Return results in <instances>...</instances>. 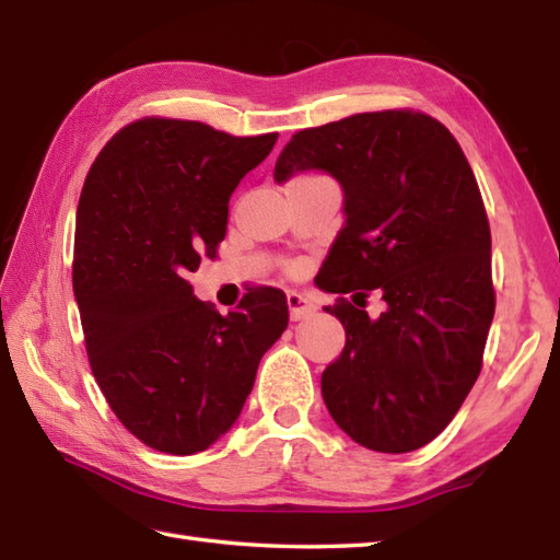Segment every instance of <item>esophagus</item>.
Masks as SVG:
<instances>
[{
	"instance_id": "obj_1",
	"label": "esophagus",
	"mask_w": 560,
	"mask_h": 560,
	"mask_svg": "<svg viewBox=\"0 0 560 560\" xmlns=\"http://www.w3.org/2000/svg\"><path fill=\"white\" fill-rule=\"evenodd\" d=\"M287 303H289V315L293 323H299V319H305L307 315H313L317 311V305L311 299H305L303 293H295V291L287 295Z\"/></svg>"
}]
</instances>
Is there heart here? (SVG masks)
I'll use <instances>...</instances> for the list:
<instances>
[{"instance_id": "heart-1", "label": "heart", "mask_w": 560, "mask_h": 560, "mask_svg": "<svg viewBox=\"0 0 560 560\" xmlns=\"http://www.w3.org/2000/svg\"><path fill=\"white\" fill-rule=\"evenodd\" d=\"M305 177H313V175H303V177H295V180H305Z\"/></svg>"}]
</instances>
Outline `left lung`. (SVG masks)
Masks as SVG:
<instances>
[{"mask_svg":"<svg viewBox=\"0 0 560 560\" xmlns=\"http://www.w3.org/2000/svg\"><path fill=\"white\" fill-rule=\"evenodd\" d=\"M303 171L335 177L347 217L315 279L354 301L325 307L347 329L341 355L323 373L327 409L368 450H419L477 383L495 313L477 177L450 129L413 110L301 129L273 180ZM368 290L384 293L380 318L362 311Z\"/></svg>","mask_w":560,"mask_h":560,"instance_id":"8db88e82","label":"left lung"}]
</instances>
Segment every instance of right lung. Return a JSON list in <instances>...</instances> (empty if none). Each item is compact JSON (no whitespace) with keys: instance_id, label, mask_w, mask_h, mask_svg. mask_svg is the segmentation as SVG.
Listing matches in <instances>:
<instances>
[{"instance_id":"add662e5","label":"right lung","mask_w":560,"mask_h":560,"mask_svg":"<svg viewBox=\"0 0 560 560\" xmlns=\"http://www.w3.org/2000/svg\"><path fill=\"white\" fill-rule=\"evenodd\" d=\"M277 137L144 117L83 183L71 277L89 363L117 419L159 452L195 455L229 433L289 325L279 289H253L221 315L187 281L217 257L233 189Z\"/></svg>"}]
</instances>
